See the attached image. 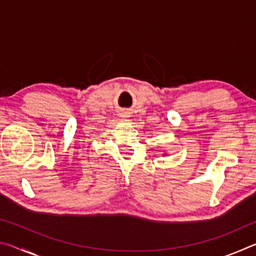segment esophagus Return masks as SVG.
I'll return each mask as SVG.
<instances>
[{
  "label": "esophagus",
  "instance_id": "34e87169",
  "mask_svg": "<svg viewBox=\"0 0 256 256\" xmlns=\"http://www.w3.org/2000/svg\"><path fill=\"white\" fill-rule=\"evenodd\" d=\"M123 114H124V115H123V118H128V116H126V115H128L126 112H123Z\"/></svg>",
  "mask_w": 256,
  "mask_h": 256
}]
</instances>
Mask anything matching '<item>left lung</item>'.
<instances>
[{
  "label": "left lung",
  "mask_w": 256,
  "mask_h": 256,
  "mask_svg": "<svg viewBox=\"0 0 256 256\" xmlns=\"http://www.w3.org/2000/svg\"><path fill=\"white\" fill-rule=\"evenodd\" d=\"M164 156H166V154H164Z\"/></svg>",
  "instance_id": "1"
}]
</instances>
